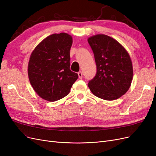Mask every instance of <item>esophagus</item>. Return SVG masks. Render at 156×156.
<instances>
[{
    "label": "esophagus",
    "mask_w": 156,
    "mask_h": 156,
    "mask_svg": "<svg viewBox=\"0 0 156 156\" xmlns=\"http://www.w3.org/2000/svg\"><path fill=\"white\" fill-rule=\"evenodd\" d=\"M78 75H79V77L80 79H81V78L83 77V73H82L81 72H78Z\"/></svg>",
    "instance_id": "esophagus-1"
}]
</instances>
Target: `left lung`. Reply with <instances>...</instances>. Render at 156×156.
Here are the masks:
<instances>
[{
	"label": "left lung",
	"mask_w": 156,
	"mask_h": 156,
	"mask_svg": "<svg viewBox=\"0 0 156 156\" xmlns=\"http://www.w3.org/2000/svg\"><path fill=\"white\" fill-rule=\"evenodd\" d=\"M97 66L95 77L88 86L94 96L105 100L119 99L128 90L133 69L128 52L119 41L105 34L88 38Z\"/></svg>",
	"instance_id": "8db88e82"
}]
</instances>
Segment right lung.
Instances as JSON below:
<instances>
[{
  "mask_svg": "<svg viewBox=\"0 0 156 156\" xmlns=\"http://www.w3.org/2000/svg\"><path fill=\"white\" fill-rule=\"evenodd\" d=\"M72 44V37L67 33L53 34L32 52L28 64L29 81L45 100L55 101L66 96L78 78L77 73L69 69Z\"/></svg>",
  "mask_w": 156,
  "mask_h": 156,
  "instance_id": "obj_1",
  "label": "right lung"
}]
</instances>
